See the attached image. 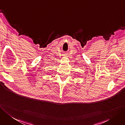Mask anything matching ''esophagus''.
Instances as JSON below:
<instances>
[{
	"instance_id": "obj_1",
	"label": "esophagus",
	"mask_w": 125,
	"mask_h": 125,
	"mask_svg": "<svg viewBox=\"0 0 125 125\" xmlns=\"http://www.w3.org/2000/svg\"><path fill=\"white\" fill-rule=\"evenodd\" d=\"M66 57V56H64V57Z\"/></svg>"
}]
</instances>
